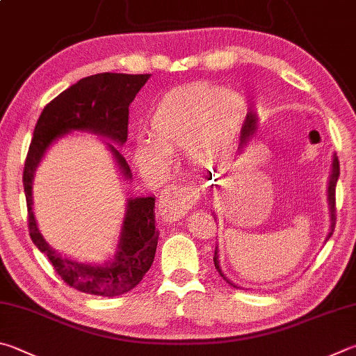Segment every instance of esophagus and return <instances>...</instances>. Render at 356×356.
<instances>
[{
    "mask_svg": "<svg viewBox=\"0 0 356 356\" xmlns=\"http://www.w3.org/2000/svg\"><path fill=\"white\" fill-rule=\"evenodd\" d=\"M200 195V189L194 184L188 186H168L158 200L159 216L165 222L178 220L179 217L188 214V211L194 207Z\"/></svg>",
    "mask_w": 356,
    "mask_h": 356,
    "instance_id": "obj_1",
    "label": "esophagus"
}]
</instances>
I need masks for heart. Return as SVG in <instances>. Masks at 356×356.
<instances>
[{
	"label": "heart",
	"instance_id": "obj_1",
	"mask_svg": "<svg viewBox=\"0 0 356 356\" xmlns=\"http://www.w3.org/2000/svg\"><path fill=\"white\" fill-rule=\"evenodd\" d=\"M247 103L225 87L195 83L165 92L149 114L152 137H139L133 154L143 170H164L172 152L186 149L203 170H222L232 159Z\"/></svg>",
	"mask_w": 356,
	"mask_h": 356
}]
</instances>
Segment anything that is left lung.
<instances>
[{
	"mask_svg": "<svg viewBox=\"0 0 356 356\" xmlns=\"http://www.w3.org/2000/svg\"><path fill=\"white\" fill-rule=\"evenodd\" d=\"M257 128H258V117H257V114H254V112H250V114H248L247 118H245L244 127H242V129H241V143H239V148H238V154L244 153V149H245V147L248 145V142H250V140L253 139V137H254V134H257ZM338 178H339V161H338V156L333 154L332 175H330V179H328V191H327V192H328L330 222H332V225H330V233H328L325 241H328L330 236L333 234L334 225H336V207H334V204H336L334 198H336V197H334V192H336V183H338ZM214 219H216V217H214ZM214 266H216L217 272L220 273V277H222L223 280H225V282H227L228 284H232L233 288H236V289H241V286L232 283L225 275H223L222 267H220V263H219V247H216V252H214Z\"/></svg>",
	"mask_w": 356,
	"mask_h": 356,
	"instance_id": "1",
	"label": "left lung"
}]
</instances>
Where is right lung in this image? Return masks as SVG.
<instances>
[{
	"instance_id": "add662e5",
	"label": "right lung",
	"mask_w": 356,
	"mask_h": 356,
	"mask_svg": "<svg viewBox=\"0 0 356 356\" xmlns=\"http://www.w3.org/2000/svg\"><path fill=\"white\" fill-rule=\"evenodd\" d=\"M148 78L149 74L97 73L79 79L43 108L34 128L23 170L29 236L35 247L47 254L59 277L86 294L115 297L140 283L153 264L159 238L154 227L156 198H128L114 258L104 264L79 263L53 250L40 234L33 211L34 175L53 142L72 131H87L122 147L128 137V108ZM104 143L124 181H131L133 173L127 159L112 143Z\"/></svg>"
}]
</instances>
